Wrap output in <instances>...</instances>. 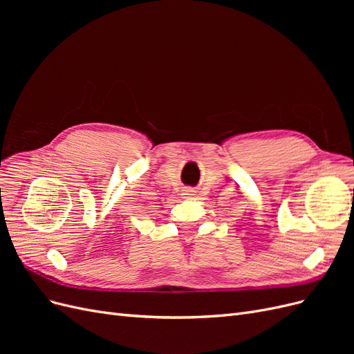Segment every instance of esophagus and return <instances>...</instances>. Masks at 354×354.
Listing matches in <instances>:
<instances>
[{
	"mask_svg": "<svg viewBox=\"0 0 354 354\" xmlns=\"http://www.w3.org/2000/svg\"><path fill=\"white\" fill-rule=\"evenodd\" d=\"M181 192H183V194H181V195H185L186 198H189V196H192V195H195V190L192 189V187H185Z\"/></svg>",
	"mask_w": 354,
	"mask_h": 354,
	"instance_id": "1",
	"label": "esophagus"
}]
</instances>
